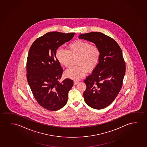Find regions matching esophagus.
<instances>
[{
    "mask_svg": "<svg viewBox=\"0 0 147 147\" xmlns=\"http://www.w3.org/2000/svg\"><path fill=\"white\" fill-rule=\"evenodd\" d=\"M78 83H79V81H75L74 82V84L75 85H77Z\"/></svg>",
    "mask_w": 147,
    "mask_h": 147,
    "instance_id": "obj_1",
    "label": "esophagus"
}]
</instances>
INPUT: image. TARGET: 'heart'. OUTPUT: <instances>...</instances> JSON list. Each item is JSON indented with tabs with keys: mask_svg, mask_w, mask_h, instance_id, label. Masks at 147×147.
I'll return each mask as SVG.
<instances>
[{
	"mask_svg": "<svg viewBox=\"0 0 147 147\" xmlns=\"http://www.w3.org/2000/svg\"><path fill=\"white\" fill-rule=\"evenodd\" d=\"M100 55L97 46L92 45L89 42L83 40H77L69 44L67 50L59 48L56 52L57 59L64 67H68L73 59L77 58V66L70 67L64 73L65 77L75 80L84 77L88 70H94L99 62Z\"/></svg>",
	"mask_w": 147,
	"mask_h": 147,
	"instance_id": "heart-1",
	"label": "heart"
}]
</instances>
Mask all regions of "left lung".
Masks as SVG:
<instances>
[{"label": "left lung", "mask_w": 147, "mask_h": 147, "mask_svg": "<svg viewBox=\"0 0 147 147\" xmlns=\"http://www.w3.org/2000/svg\"><path fill=\"white\" fill-rule=\"evenodd\" d=\"M79 39L92 42L99 48V63L84 83L83 96L87 105L96 109L107 107L113 102L122 88L125 63L119 46L113 39L101 32L81 34Z\"/></svg>", "instance_id": "1"}]
</instances>
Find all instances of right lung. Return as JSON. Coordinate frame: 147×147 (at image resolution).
<instances>
[{
    "label": "right lung",
    "instance_id": "obj_1",
    "mask_svg": "<svg viewBox=\"0 0 147 147\" xmlns=\"http://www.w3.org/2000/svg\"><path fill=\"white\" fill-rule=\"evenodd\" d=\"M75 33L52 32L34 42L27 61V79L36 100L50 111H56L67 103L74 82L66 79L59 82L63 73L56 57V50L74 37Z\"/></svg>",
    "mask_w": 147,
    "mask_h": 147
}]
</instances>
